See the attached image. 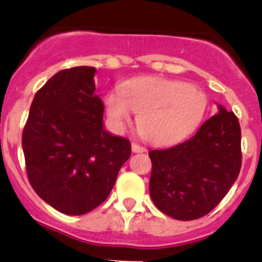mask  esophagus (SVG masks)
<instances>
[{
    "label": "esophagus",
    "instance_id": "34e87169",
    "mask_svg": "<svg viewBox=\"0 0 262 262\" xmlns=\"http://www.w3.org/2000/svg\"><path fill=\"white\" fill-rule=\"evenodd\" d=\"M132 151H133L134 154H142V152L146 151V148L142 146H139V144H137V143H132Z\"/></svg>",
    "mask_w": 262,
    "mask_h": 262
}]
</instances>
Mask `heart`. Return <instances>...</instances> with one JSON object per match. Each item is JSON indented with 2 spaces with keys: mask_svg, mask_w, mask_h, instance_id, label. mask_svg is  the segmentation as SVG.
I'll list each match as a JSON object with an SVG mask.
<instances>
[{
  "mask_svg": "<svg viewBox=\"0 0 262 262\" xmlns=\"http://www.w3.org/2000/svg\"><path fill=\"white\" fill-rule=\"evenodd\" d=\"M207 96L189 83L162 77L128 80L121 92L106 96V113L115 128L123 130L137 114L139 133L154 144L166 146L187 138L204 120Z\"/></svg>",
  "mask_w": 262,
  "mask_h": 262,
  "instance_id": "heart-1",
  "label": "heart"
}]
</instances>
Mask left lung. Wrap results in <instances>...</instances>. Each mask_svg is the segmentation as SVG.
<instances>
[{"label":"left lung","instance_id":"8db88e82","mask_svg":"<svg viewBox=\"0 0 262 262\" xmlns=\"http://www.w3.org/2000/svg\"><path fill=\"white\" fill-rule=\"evenodd\" d=\"M219 113L183 143L148 152L149 194L155 206L177 220H194L217 206L237 180L242 165L237 116Z\"/></svg>","mask_w":262,"mask_h":262}]
</instances>
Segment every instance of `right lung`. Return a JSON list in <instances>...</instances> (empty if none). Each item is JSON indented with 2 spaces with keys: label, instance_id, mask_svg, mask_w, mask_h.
I'll return each mask as SVG.
<instances>
[{
  "label": "right lung",
  "instance_id": "add662e5",
  "mask_svg": "<svg viewBox=\"0 0 262 262\" xmlns=\"http://www.w3.org/2000/svg\"><path fill=\"white\" fill-rule=\"evenodd\" d=\"M95 74L92 67L56 73L35 93L23 130L33 189L67 215H84L102 204L130 156V142L105 129Z\"/></svg>",
  "mask_w": 262,
  "mask_h": 262
}]
</instances>
